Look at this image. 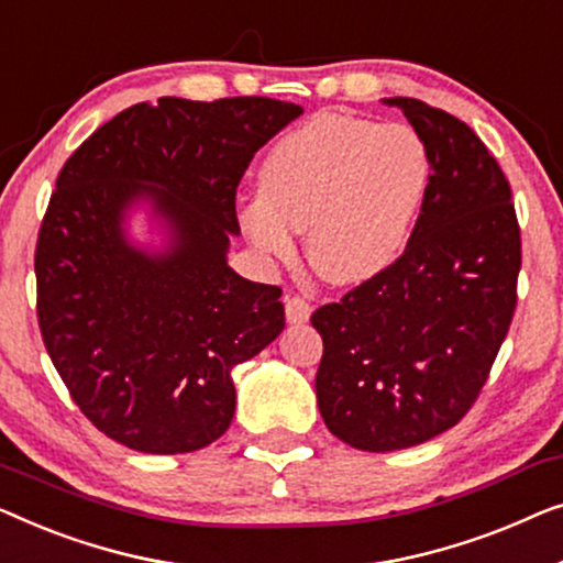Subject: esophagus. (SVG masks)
<instances>
[{
  "instance_id": "1",
  "label": "esophagus",
  "mask_w": 563,
  "mask_h": 563,
  "mask_svg": "<svg viewBox=\"0 0 563 563\" xmlns=\"http://www.w3.org/2000/svg\"><path fill=\"white\" fill-rule=\"evenodd\" d=\"M285 319L288 323H306L311 319V303L300 296H288L285 298Z\"/></svg>"
}]
</instances>
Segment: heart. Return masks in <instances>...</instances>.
Here are the masks:
<instances>
[{
	"instance_id": "b5f03b06",
	"label": "heart",
	"mask_w": 563,
	"mask_h": 563,
	"mask_svg": "<svg viewBox=\"0 0 563 563\" xmlns=\"http://www.w3.org/2000/svg\"><path fill=\"white\" fill-rule=\"evenodd\" d=\"M431 188V155L406 124L316 114L275 142L257 170V201L240 213L252 247L306 255L323 280L357 285L398 263Z\"/></svg>"
}]
</instances>
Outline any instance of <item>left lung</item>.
<instances>
[{"label":"left lung","instance_id":"8db88e82","mask_svg":"<svg viewBox=\"0 0 563 563\" xmlns=\"http://www.w3.org/2000/svg\"><path fill=\"white\" fill-rule=\"evenodd\" d=\"M383 104L429 147L421 219L398 263L311 316L321 418L362 451L408 449L459 423L508 334L520 273L510 186L477 134L426 101Z\"/></svg>","mask_w":563,"mask_h":563}]
</instances>
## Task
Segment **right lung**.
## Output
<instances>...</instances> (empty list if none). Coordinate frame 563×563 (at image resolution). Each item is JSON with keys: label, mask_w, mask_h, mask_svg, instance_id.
<instances>
[{"label": "right lung", "mask_w": 563, "mask_h": 563, "mask_svg": "<svg viewBox=\"0 0 563 563\" xmlns=\"http://www.w3.org/2000/svg\"><path fill=\"white\" fill-rule=\"evenodd\" d=\"M303 107L163 97L124 109L63 165L37 236V319L76 406L145 454L209 446L232 369L285 329L280 288L227 263L252 155Z\"/></svg>", "instance_id": "right-lung-1"}]
</instances>
